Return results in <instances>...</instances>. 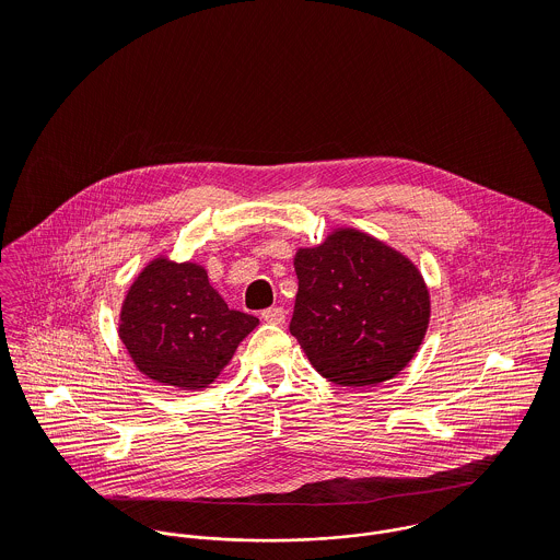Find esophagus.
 <instances>
[{
	"label": "esophagus",
	"instance_id": "esophagus-1",
	"mask_svg": "<svg viewBox=\"0 0 560 560\" xmlns=\"http://www.w3.org/2000/svg\"><path fill=\"white\" fill-rule=\"evenodd\" d=\"M262 320H267V323H273V325H282L284 319H287V313H284V308H280V306H273V308H267V311H262Z\"/></svg>",
	"mask_w": 560,
	"mask_h": 560
}]
</instances>
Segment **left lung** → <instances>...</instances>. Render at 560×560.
I'll use <instances>...</instances> for the list:
<instances>
[{"label":"left lung","mask_w":560,"mask_h":560,"mask_svg":"<svg viewBox=\"0 0 560 560\" xmlns=\"http://www.w3.org/2000/svg\"><path fill=\"white\" fill-rule=\"evenodd\" d=\"M291 334L325 380L369 388L393 380L420 349L431 298L399 249L351 226L298 247Z\"/></svg>","instance_id":"1"}]
</instances>
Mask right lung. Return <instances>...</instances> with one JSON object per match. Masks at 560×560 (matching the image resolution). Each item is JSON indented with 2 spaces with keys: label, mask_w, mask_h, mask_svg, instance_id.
<instances>
[{
  "label": "right lung",
  "mask_w": 560,
  "mask_h": 560,
  "mask_svg": "<svg viewBox=\"0 0 560 560\" xmlns=\"http://www.w3.org/2000/svg\"><path fill=\"white\" fill-rule=\"evenodd\" d=\"M258 319L231 311L194 260L155 256L131 282L118 336L136 369L161 386L209 388Z\"/></svg>",
  "instance_id": "add662e5"
}]
</instances>
